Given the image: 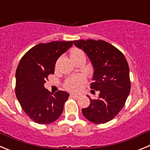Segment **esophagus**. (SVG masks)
<instances>
[{
	"label": "esophagus",
	"mask_w": 150,
	"mask_h": 150,
	"mask_svg": "<svg viewBox=\"0 0 150 150\" xmlns=\"http://www.w3.org/2000/svg\"><path fill=\"white\" fill-rule=\"evenodd\" d=\"M71 97L73 98L74 99H78V98H79V96H78V95H76V94H72V95H71Z\"/></svg>",
	"instance_id": "1"
}]
</instances>
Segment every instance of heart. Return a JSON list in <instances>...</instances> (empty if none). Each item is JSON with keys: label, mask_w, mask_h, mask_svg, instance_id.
<instances>
[{"label": "heart", "mask_w": 150, "mask_h": 150, "mask_svg": "<svg viewBox=\"0 0 150 150\" xmlns=\"http://www.w3.org/2000/svg\"><path fill=\"white\" fill-rule=\"evenodd\" d=\"M83 54H84L83 51L77 48L72 49L70 52L71 58H76V57L83 55ZM85 83H86V79L82 75H75V76L67 78L64 83V86H65L66 89H69V90L78 91L82 87V86Z\"/></svg>", "instance_id": "obj_1"}]
</instances>
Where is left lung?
Returning <instances> with one entry per match:
<instances>
[{
  "label": "left lung",
  "instance_id": "obj_1",
  "mask_svg": "<svg viewBox=\"0 0 150 150\" xmlns=\"http://www.w3.org/2000/svg\"><path fill=\"white\" fill-rule=\"evenodd\" d=\"M83 50L94 67L90 88L99 91L98 98L90 100L82 109L83 116L95 124H105L113 119L124 107L131 89L129 68L124 54L102 40H74Z\"/></svg>",
  "mask_w": 150,
  "mask_h": 150
}]
</instances>
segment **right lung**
<instances>
[{
	"label": "right lung",
	"mask_w": 150,
	"mask_h": 150,
	"mask_svg": "<svg viewBox=\"0 0 150 150\" xmlns=\"http://www.w3.org/2000/svg\"><path fill=\"white\" fill-rule=\"evenodd\" d=\"M73 41L39 43L21 59L15 78V95L22 109L30 119L40 124L56 121L62 114L69 94L65 91L50 93L44 83L60 56L72 46Z\"/></svg>",
	"instance_id": "obj_1"
}]
</instances>
